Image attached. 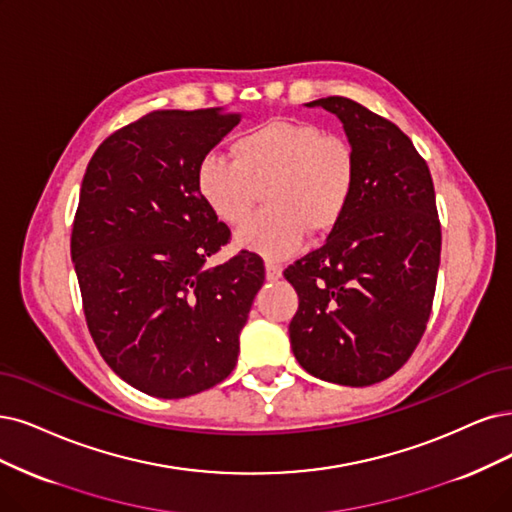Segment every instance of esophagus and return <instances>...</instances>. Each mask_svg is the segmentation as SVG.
<instances>
[{
  "label": "esophagus",
  "instance_id": "obj_1",
  "mask_svg": "<svg viewBox=\"0 0 512 512\" xmlns=\"http://www.w3.org/2000/svg\"><path fill=\"white\" fill-rule=\"evenodd\" d=\"M280 276H282V268L278 266V263L268 261V263H266V278H268L270 282H274V280H278Z\"/></svg>",
  "mask_w": 512,
  "mask_h": 512
}]
</instances>
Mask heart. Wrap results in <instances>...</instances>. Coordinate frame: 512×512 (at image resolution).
Masks as SVG:
<instances>
[{
  "mask_svg": "<svg viewBox=\"0 0 512 512\" xmlns=\"http://www.w3.org/2000/svg\"><path fill=\"white\" fill-rule=\"evenodd\" d=\"M234 162L200 160L198 192L219 221L246 219L266 189L268 211L246 221L234 244L268 259H285L312 234H329L344 219L356 187V156L348 141L301 120H270L232 145Z\"/></svg>",
  "mask_w": 512,
  "mask_h": 512,
  "instance_id": "b5f03b06",
  "label": "heart"
}]
</instances>
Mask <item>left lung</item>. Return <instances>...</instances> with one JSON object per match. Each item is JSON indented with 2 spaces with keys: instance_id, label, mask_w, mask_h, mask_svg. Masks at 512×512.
Returning <instances> with one entry per match:
<instances>
[{
  "instance_id": "8db88e82",
  "label": "left lung",
  "mask_w": 512,
  "mask_h": 512,
  "mask_svg": "<svg viewBox=\"0 0 512 512\" xmlns=\"http://www.w3.org/2000/svg\"><path fill=\"white\" fill-rule=\"evenodd\" d=\"M306 105L344 124L356 187L327 242L285 270L299 295L291 348L320 380L371 386L399 371L426 331L441 263L434 185L390 120L346 97Z\"/></svg>"
}]
</instances>
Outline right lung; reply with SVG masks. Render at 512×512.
Listing matches in <instances>:
<instances>
[{
  "mask_svg": "<svg viewBox=\"0 0 512 512\" xmlns=\"http://www.w3.org/2000/svg\"><path fill=\"white\" fill-rule=\"evenodd\" d=\"M238 122L221 107L151 111L99 145L82 181L71 259L88 331L105 363L156 399L232 373L266 278L249 251L206 266L230 227L208 211L196 170Z\"/></svg>",
  "mask_w": 512,
  "mask_h": 512,
  "instance_id": "right-lung-1",
  "label": "right lung"
}]
</instances>
